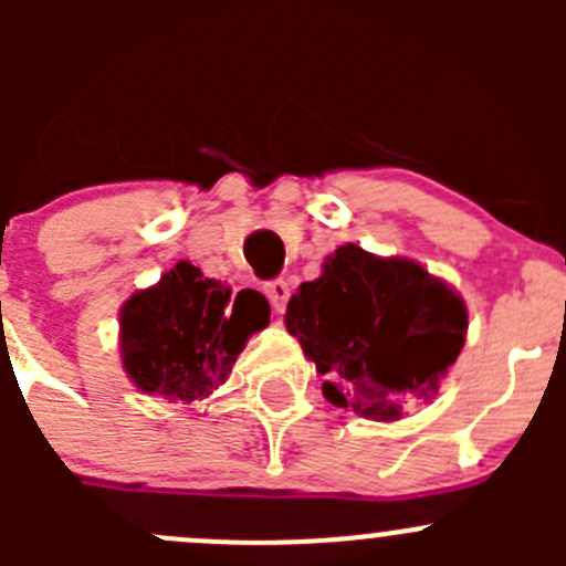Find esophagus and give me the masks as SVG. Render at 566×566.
I'll list each match as a JSON object with an SVG mask.
<instances>
[{"label":"esophagus","mask_w":566,"mask_h":566,"mask_svg":"<svg viewBox=\"0 0 566 566\" xmlns=\"http://www.w3.org/2000/svg\"><path fill=\"white\" fill-rule=\"evenodd\" d=\"M265 295L268 301H271L273 310L284 312V306H287L290 301V284L284 282V279H273V282L265 284Z\"/></svg>","instance_id":"34e87169"}]
</instances>
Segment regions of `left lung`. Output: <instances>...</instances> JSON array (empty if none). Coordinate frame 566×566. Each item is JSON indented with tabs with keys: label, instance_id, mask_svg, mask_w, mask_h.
<instances>
[{
	"label": "left lung",
	"instance_id": "obj_1",
	"mask_svg": "<svg viewBox=\"0 0 566 566\" xmlns=\"http://www.w3.org/2000/svg\"><path fill=\"white\" fill-rule=\"evenodd\" d=\"M284 323L325 375L331 405L397 421L405 405L430 399L458 361L468 310L419 262L347 243L315 282L301 284Z\"/></svg>",
	"mask_w": 566,
	"mask_h": 566
}]
</instances>
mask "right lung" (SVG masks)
I'll use <instances>...</instances> for the list:
<instances>
[{"label": "right lung", "mask_w": 566, "mask_h": 566, "mask_svg": "<svg viewBox=\"0 0 566 566\" xmlns=\"http://www.w3.org/2000/svg\"><path fill=\"white\" fill-rule=\"evenodd\" d=\"M268 319L265 295L256 290L235 295L182 260L156 287L125 301L119 312L123 367L139 391L193 402L224 384L249 336L265 328Z\"/></svg>", "instance_id": "obj_1"}]
</instances>
